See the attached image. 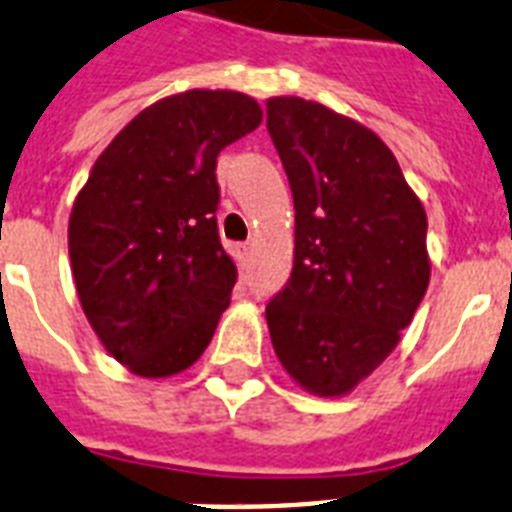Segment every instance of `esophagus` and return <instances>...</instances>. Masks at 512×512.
Here are the masks:
<instances>
[{"instance_id":"obj_1","label":"esophagus","mask_w":512,"mask_h":512,"mask_svg":"<svg viewBox=\"0 0 512 512\" xmlns=\"http://www.w3.org/2000/svg\"><path fill=\"white\" fill-rule=\"evenodd\" d=\"M236 252H239V260H242V265L249 263V257H252V252H255V244L252 242H244L236 247Z\"/></svg>"}]
</instances>
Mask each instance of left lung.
<instances>
[{
	"label": "left lung",
	"mask_w": 512,
	"mask_h": 512,
	"mask_svg": "<svg viewBox=\"0 0 512 512\" xmlns=\"http://www.w3.org/2000/svg\"><path fill=\"white\" fill-rule=\"evenodd\" d=\"M294 197V268L265 307L270 342L307 392L339 397L400 342L429 286L426 210L373 131L299 97L268 99Z\"/></svg>",
	"instance_id": "obj_1"
}]
</instances>
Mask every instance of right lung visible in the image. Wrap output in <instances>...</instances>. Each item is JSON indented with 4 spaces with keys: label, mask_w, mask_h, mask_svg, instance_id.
Returning <instances> with one entry per match:
<instances>
[{
    "label": "right lung",
    "mask_w": 512,
    "mask_h": 512,
    "mask_svg": "<svg viewBox=\"0 0 512 512\" xmlns=\"http://www.w3.org/2000/svg\"><path fill=\"white\" fill-rule=\"evenodd\" d=\"M263 110L239 91L191 89L139 112L76 197L68 249L78 299L118 363L144 378L186 371L231 302L218 236L220 149Z\"/></svg>",
    "instance_id": "obj_1"
}]
</instances>
